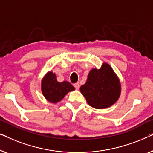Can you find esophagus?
I'll list each match as a JSON object with an SVG mask.
<instances>
[{"label": "esophagus", "instance_id": "obj_1", "mask_svg": "<svg viewBox=\"0 0 153 153\" xmlns=\"http://www.w3.org/2000/svg\"><path fill=\"white\" fill-rule=\"evenodd\" d=\"M74 86L76 90H78L79 88V87H80V85H79V83H76L74 84Z\"/></svg>", "mask_w": 153, "mask_h": 153}]
</instances>
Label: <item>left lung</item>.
Wrapping results in <instances>:
<instances>
[{
	"instance_id": "1",
	"label": "left lung",
	"mask_w": 153,
	"mask_h": 153,
	"mask_svg": "<svg viewBox=\"0 0 153 153\" xmlns=\"http://www.w3.org/2000/svg\"><path fill=\"white\" fill-rule=\"evenodd\" d=\"M88 104L97 109L110 107L118 101L121 84L111 67L103 62L100 69H92L87 81L80 88Z\"/></svg>"
}]
</instances>
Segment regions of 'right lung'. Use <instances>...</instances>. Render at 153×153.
<instances>
[{"mask_svg":"<svg viewBox=\"0 0 153 153\" xmlns=\"http://www.w3.org/2000/svg\"><path fill=\"white\" fill-rule=\"evenodd\" d=\"M41 89L45 99L53 104L58 103L69 92L75 90L68 81L58 82L56 74L51 71L48 72L42 79Z\"/></svg>","mask_w":153,"mask_h":153,"instance_id":"add662e5","label":"right lung"}]
</instances>
